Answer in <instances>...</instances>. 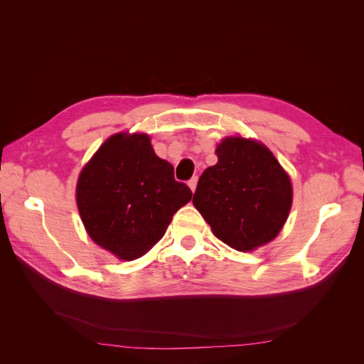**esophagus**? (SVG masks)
Instances as JSON below:
<instances>
[{"instance_id":"34e87169","label":"esophagus","mask_w":364,"mask_h":364,"mask_svg":"<svg viewBox=\"0 0 364 364\" xmlns=\"http://www.w3.org/2000/svg\"><path fill=\"white\" fill-rule=\"evenodd\" d=\"M188 186L191 188V191L194 193V191H196V186H197V178H191V179L188 181Z\"/></svg>"}]
</instances>
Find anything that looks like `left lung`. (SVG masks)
<instances>
[{
    "instance_id": "1",
    "label": "left lung",
    "mask_w": 364,
    "mask_h": 364,
    "mask_svg": "<svg viewBox=\"0 0 364 364\" xmlns=\"http://www.w3.org/2000/svg\"><path fill=\"white\" fill-rule=\"evenodd\" d=\"M193 197L214 235L235 250H253L279 234L289 217L290 178L270 150L245 138H226L215 150Z\"/></svg>"
}]
</instances>
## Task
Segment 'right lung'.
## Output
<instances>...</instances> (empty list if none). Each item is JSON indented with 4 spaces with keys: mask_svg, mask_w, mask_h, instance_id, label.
Listing matches in <instances>:
<instances>
[{
    "mask_svg": "<svg viewBox=\"0 0 364 364\" xmlns=\"http://www.w3.org/2000/svg\"><path fill=\"white\" fill-rule=\"evenodd\" d=\"M191 196L142 134L109 138L77 182V206L87 234L126 261L146 255Z\"/></svg>",
    "mask_w": 364,
    "mask_h": 364,
    "instance_id": "add662e5",
    "label": "right lung"
}]
</instances>
